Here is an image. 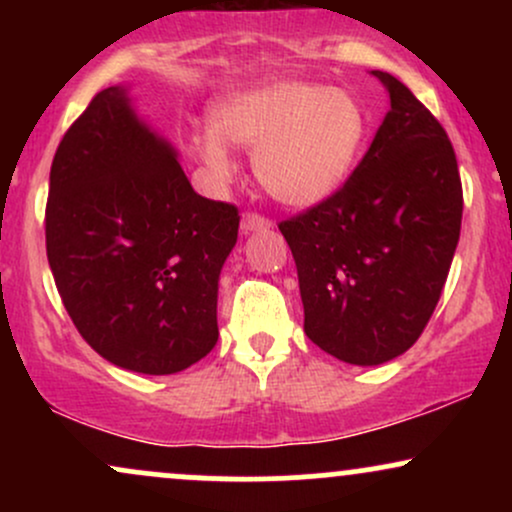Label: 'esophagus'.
Here are the masks:
<instances>
[{"label": "esophagus", "instance_id": "34e87169", "mask_svg": "<svg viewBox=\"0 0 512 512\" xmlns=\"http://www.w3.org/2000/svg\"><path fill=\"white\" fill-rule=\"evenodd\" d=\"M269 226H272V221H269L267 216H262V214H255V211H245V214H243V219H240V228H243V233L267 231Z\"/></svg>", "mask_w": 512, "mask_h": 512}]
</instances>
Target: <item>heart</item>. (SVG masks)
Segmentation results:
<instances>
[{"label":"heart","mask_w":512,"mask_h":512,"mask_svg":"<svg viewBox=\"0 0 512 512\" xmlns=\"http://www.w3.org/2000/svg\"><path fill=\"white\" fill-rule=\"evenodd\" d=\"M368 137L354 93L298 79H264L223 96L211 127L192 137V154L216 182L236 173L231 146L255 151L252 168L269 197L315 207L349 178Z\"/></svg>","instance_id":"1"}]
</instances>
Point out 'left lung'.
I'll return each instance as SVG.
<instances>
[{"instance_id": "1", "label": "left lung", "mask_w": 512, "mask_h": 512, "mask_svg": "<svg viewBox=\"0 0 512 512\" xmlns=\"http://www.w3.org/2000/svg\"><path fill=\"white\" fill-rule=\"evenodd\" d=\"M390 110L349 180L279 223L298 269L303 330L354 366L404 354L436 310L462 226L448 134L402 81L373 72Z\"/></svg>"}]
</instances>
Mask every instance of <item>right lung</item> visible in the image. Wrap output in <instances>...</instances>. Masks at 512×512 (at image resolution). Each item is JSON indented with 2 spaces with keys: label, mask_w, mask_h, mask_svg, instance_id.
<instances>
[{
  "label": "right lung",
  "mask_w": 512,
  "mask_h": 512,
  "mask_svg": "<svg viewBox=\"0 0 512 512\" xmlns=\"http://www.w3.org/2000/svg\"><path fill=\"white\" fill-rule=\"evenodd\" d=\"M238 223V207L192 190L125 86L96 93L52 158L45 245L57 291L88 346L125 370L180 373L214 349Z\"/></svg>",
  "instance_id": "right-lung-1"
}]
</instances>
